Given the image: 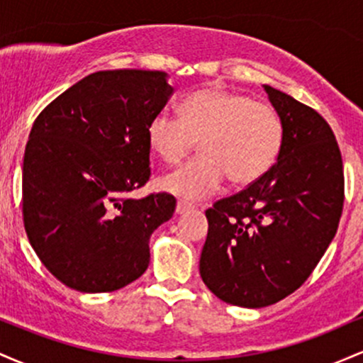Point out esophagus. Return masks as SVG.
<instances>
[{"label": "esophagus", "instance_id": "esophagus-1", "mask_svg": "<svg viewBox=\"0 0 363 363\" xmlns=\"http://www.w3.org/2000/svg\"><path fill=\"white\" fill-rule=\"evenodd\" d=\"M193 208H194V205H191V203H187V201H177L176 211H177L179 215H182V213H186V211L193 210Z\"/></svg>", "mask_w": 363, "mask_h": 363}]
</instances>
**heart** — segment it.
Masks as SVG:
<instances>
[{"label": "heart", "mask_w": 363, "mask_h": 363, "mask_svg": "<svg viewBox=\"0 0 363 363\" xmlns=\"http://www.w3.org/2000/svg\"><path fill=\"white\" fill-rule=\"evenodd\" d=\"M148 147L165 164L184 158L199 141L203 155L160 181L169 193L201 199L216 193L228 176L247 186L273 167L283 147V123L269 104L227 89H205L181 104V119L158 112L147 126Z\"/></svg>", "instance_id": "b5f03b06"}]
</instances>
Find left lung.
<instances>
[{
	"label": "left lung",
	"mask_w": 363,
	"mask_h": 363,
	"mask_svg": "<svg viewBox=\"0 0 363 363\" xmlns=\"http://www.w3.org/2000/svg\"><path fill=\"white\" fill-rule=\"evenodd\" d=\"M283 123L277 164L259 181L206 210L199 273L220 301L259 309L311 277L338 230L345 174L326 119L264 85Z\"/></svg>",
	"instance_id": "1"
}]
</instances>
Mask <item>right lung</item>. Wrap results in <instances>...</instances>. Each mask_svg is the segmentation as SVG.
I'll use <instances>...</instances> for the list:
<instances>
[{
  "label": "right lung",
  "instance_id": "obj_1",
  "mask_svg": "<svg viewBox=\"0 0 363 363\" xmlns=\"http://www.w3.org/2000/svg\"><path fill=\"white\" fill-rule=\"evenodd\" d=\"M172 90L164 72H97L34 121L23 155V227L43 264L69 289L114 291L148 268V239L172 218L176 198L128 194L152 176L147 126Z\"/></svg>",
  "mask_w": 363,
  "mask_h": 363
}]
</instances>
